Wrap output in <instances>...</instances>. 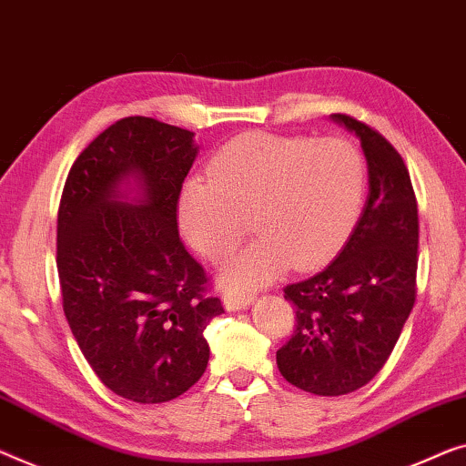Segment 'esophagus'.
<instances>
[{
  "label": "esophagus",
  "mask_w": 466,
  "mask_h": 466,
  "mask_svg": "<svg viewBox=\"0 0 466 466\" xmlns=\"http://www.w3.org/2000/svg\"><path fill=\"white\" fill-rule=\"evenodd\" d=\"M255 297L253 295H240V293H226L224 295V305L228 311H236V309H245L253 303Z\"/></svg>",
  "instance_id": "esophagus-1"
}]
</instances>
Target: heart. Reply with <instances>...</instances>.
<instances>
[{"label":"heart","instance_id":"obj_1","mask_svg":"<svg viewBox=\"0 0 466 466\" xmlns=\"http://www.w3.org/2000/svg\"><path fill=\"white\" fill-rule=\"evenodd\" d=\"M209 177L186 179L177 194L184 238L221 259L248 230L259 238L234 255L224 280L255 289L289 266L316 268L341 248L362 213L368 165L345 137L236 136L207 165Z\"/></svg>","mask_w":466,"mask_h":466}]
</instances>
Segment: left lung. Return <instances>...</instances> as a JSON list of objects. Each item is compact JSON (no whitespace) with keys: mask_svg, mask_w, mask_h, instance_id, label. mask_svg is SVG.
Masks as SVG:
<instances>
[{"mask_svg":"<svg viewBox=\"0 0 466 466\" xmlns=\"http://www.w3.org/2000/svg\"><path fill=\"white\" fill-rule=\"evenodd\" d=\"M330 119L360 137L368 198L335 261L284 289L297 324L276 351L282 377L316 395L356 391L385 366L414 308L419 263V209L400 152L350 115Z\"/></svg>","mask_w":466,"mask_h":466,"instance_id":"8db88e82","label":"left lung"}]
</instances>
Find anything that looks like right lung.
Returning a JSON list of instances; mask_svg holds the SVG:
<instances>
[{
    "label": "right lung",
    "mask_w": 466,
    "mask_h": 466,
    "mask_svg": "<svg viewBox=\"0 0 466 466\" xmlns=\"http://www.w3.org/2000/svg\"><path fill=\"white\" fill-rule=\"evenodd\" d=\"M197 155L192 131L125 116L81 152L62 190L65 316L102 383L137 404L176 400L203 377L205 329L224 314L177 232V194Z\"/></svg>",
    "instance_id": "obj_1"
}]
</instances>
